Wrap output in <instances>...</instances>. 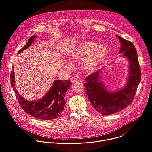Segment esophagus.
Returning <instances> with one entry per match:
<instances>
[{"label": "esophagus", "mask_w": 152, "mask_h": 152, "mask_svg": "<svg viewBox=\"0 0 152 152\" xmlns=\"http://www.w3.org/2000/svg\"><path fill=\"white\" fill-rule=\"evenodd\" d=\"M78 81H79V80H78L77 78H76L73 77V78H71V82L72 84L76 83H77V82H78Z\"/></svg>", "instance_id": "34e87169"}]
</instances>
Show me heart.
Returning a JSON list of instances; mask_svg holds the SVG:
<instances>
[{
	"label": "heart",
	"mask_w": 152,
	"mask_h": 152,
	"mask_svg": "<svg viewBox=\"0 0 152 152\" xmlns=\"http://www.w3.org/2000/svg\"><path fill=\"white\" fill-rule=\"evenodd\" d=\"M107 55V48L105 45H98L91 41H84L77 44L70 51L69 58L72 62L83 61V68L91 73L97 70L104 61ZM64 66L71 68L70 63L66 62Z\"/></svg>",
	"instance_id": "1"
}]
</instances>
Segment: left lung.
<instances>
[{
	"mask_svg": "<svg viewBox=\"0 0 152 152\" xmlns=\"http://www.w3.org/2000/svg\"><path fill=\"white\" fill-rule=\"evenodd\" d=\"M121 43L120 53L129 62L127 83L122 88L108 91L101 81L104 71H97L87 77L84 84L87 94L93 108L104 115L117 113L130 105L135 97L141 80V70L138 55L132 42L116 35Z\"/></svg>",
	"mask_w": 152,
	"mask_h": 152,
	"instance_id": "8db88e82",
	"label": "left lung"
}]
</instances>
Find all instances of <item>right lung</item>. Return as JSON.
I'll list each match as a JSON object with an SVG mask.
<instances>
[{"label": "right lung", "mask_w": 152, "mask_h": 152, "mask_svg": "<svg viewBox=\"0 0 152 152\" xmlns=\"http://www.w3.org/2000/svg\"><path fill=\"white\" fill-rule=\"evenodd\" d=\"M37 37V35L32 36L18 53L31 47ZM13 70V67L10 74L11 85L13 88L19 104L26 113L36 118L44 120L55 119L62 113L66 102L65 100V93L71 85L70 80H55L51 88L44 97L40 100L28 101L22 97L16 89Z\"/></svg>", "instance_id": "1"}]
</instances>
